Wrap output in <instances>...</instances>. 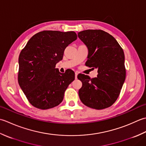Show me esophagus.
I'll return each mask as SVG.
<instances>
[{
  "instance_id": "34e87169",
  "label": "esophagus",
  "mask_w": 146,
  "mask_h": 146,
  "mask_svg": "<svg viewBox=\"0 0 146 146\" xmlns=\"http://www.w3.org/2000/svg\"><path fill=\"white\" fill-rule=\"evenodd\" d=\"M77 74H78V73L77 72H75V79H77Z\"/></svg>"
}]
</instances>
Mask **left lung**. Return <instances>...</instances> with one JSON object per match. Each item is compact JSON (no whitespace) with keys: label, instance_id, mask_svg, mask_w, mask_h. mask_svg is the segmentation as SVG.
Instances as JSON below:
<instances>
[{"label":"left lung","instance_id":"1","mask_svg":"<svg viewBox=\"0 0 146 146\" xmlns=\"http://www.w3.org/2000/svg\"><path fill=\"white\" fill-rule=\"evenodd\" d=\"M78 37L88 47L86 65L98 69L97 77L79 74L82 83L79 90L82 103L90 108L102 110L117 100L125 79L123 49L113 36L101 29L80 31Z\"/></svg>","mask_w":146,"mask_h":146}]
</instances>
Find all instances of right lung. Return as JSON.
<instances>
[{
    "instance_id": "1",
    "label": "right lung",
    "mask_w": 146,
    "mask_h": 146,
    "mask_svg": "<svg viewBox=\"0 0 146 146\" xmlns=\"http://www.w3.org/2000/svg\"><path fill=\"white\" fill-rule=\"evenodd\" d=\"M74 31L45 30L35 34L19 56L18 82L31 105L41 110L58 106L75 79L71 69L60 73L55 68L65 48L77 39Z\"/></svg>"
}]
</instances>
